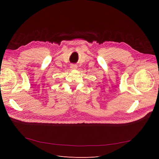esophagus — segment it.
<instances>
[{
  "mask_svg": "<svg viewBox=\"0 0 159 159\" xmlns=\"http://www.w3.org/2000/svg\"><path fill=\"white\" fill-rule=\"evenodd\" d=\"M70 68H71V70H75V69H76V68H77V66H76V65L72 64V65H71Z\"/></svg>",
  "mask_w": 159,
  "mask_h": 159,
  "instance_id": "obj_1",
  "label": "esophagus"
}]
</instances>
